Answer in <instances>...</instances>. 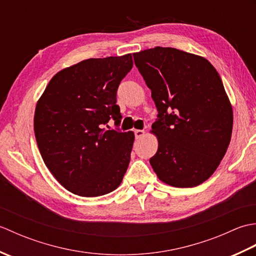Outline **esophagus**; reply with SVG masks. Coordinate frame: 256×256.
<instances>
[{"label":"esophagus","instance_id":"34e87169","mask_svg":"<svg viewBox=\"0 0 256 256\" xmlns=\"http://www.w3.org/2000/svg\"><path fill=\"white\" fill-rule=\"evenodd\" d=\"M134 134H135V138L138 140V138H142L144 136L145 132L143 131V130H134Z\"/></svg>","mask_w":256,"mask_h":256}]
</instances>
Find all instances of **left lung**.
Instances as JSON below:
<instances>
[{
    "mask_svg": "<svg viewBox=\"0 0 256 256\" xmlns=\"http://www.w3.org/2000/svg\"><path fill=\"white\" fill-rule=\"evenodd\" d=\"M133 57L158 111L152 167L170 186H198L218 168L232 134V106L218 72L206 58L172 47Z\"/></svg>",
    "mask_w": 256,
    "mask_h": 256,
    "instance_id": "left-lung-1",
    "label": "left lung"
}]
</instances>
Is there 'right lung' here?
Segmentation results:
<instances>
[{"label": "right lung", "mask_w": 256, "mask_h": 256, "mask_svg": "<svg viewBox=\"0 0 256 256\" xmlns=\"http://www.w3.org/2000/svg\"><path fill=\"white\" fill-rule=\"evenodd\" d=\"M132 55L90 58L57 72L36 104L34 131L45 165L70 192L99 197L122 182L133 132L106 130L122 116L116 91Z\"/></svg>", "instance_id": "add662e5"}]
</instances>
